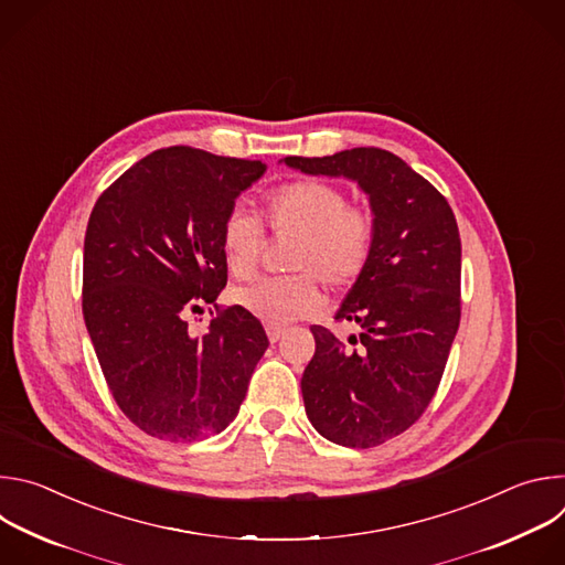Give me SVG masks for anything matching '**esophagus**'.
Masks as SVG:
<instances>
[{
	"mask_svg": "<svg viewBox=\"0 0 565 565\" xmlns=\"http://www.w3.org/2000/svg\"><path fill=\"white\" fill-rule=\"evenodd\" d=\"M266 333H268L270 342H277L286 333V327H281V324H266Z\"/></svg>",
	"mask_w": 565,
	"mask_h": 565,
	"instance_id": "obj_1",
	"label": "esophagus"
}]
</instances>
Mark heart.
Returning <instances> with one entry per match:
<instances>
[{
  "instance_id": "b5f03b06",
  "label": "heart",
  "mask_w": 565,
  "mask_h": 565,
  "mask_svg": "<svg viewBox=\"0 0 565 565\" xmlns=\"http://www.w3.org/2000/svg\"><path fill=\"white\" fill-rule=\"evenodd\" d=\"M259 216L275 234L297 236L288 277H262L232 290V301L268 324L315 315L324 297L319 281L333 290L353 286L369 266L375 244V218L366 207L349 205L342 188L321 179H299L270 190ZM264 246L262 223L232 210L221 225V255L232 277L255 273Z\"/></svg>"
}]
</instances>
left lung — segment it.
<instances>
[{
    "mask_svg": "<svg viewBox=\"0 0 565 565\" xmlns=\"http://www.w3.org/2000/svg\"><path fill=\"white\" fill-rule=\"evenodd\" d=\"M312 177H344L369 196L375 244L335 319L355 321L344 347L310 327L301 377L306 416L327 440L369 449L407 431L429 407L460 324V234L447 199L377 147L324 158L286 156Z\"/></svg>",
    "mask_w": 565,
    "mask_h": 565,
    "instance_id": "obj_1",
    "label": "left lung"
}]
</instances>
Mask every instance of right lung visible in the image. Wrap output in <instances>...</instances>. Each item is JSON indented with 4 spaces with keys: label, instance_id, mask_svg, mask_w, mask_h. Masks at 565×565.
Wrapping results in <instances>:
<instances>
[{
    "label": "right lung",
    "instance_id": "right-lung-1",
    "mask_svg": "<svg viewBox=\"0 0 565 565\" xmlns=\"http://www.w3.org/2000/svg\"><path fill=\"white\" fill-rule=\"evenodd\" d=\"M262 160L194 147L156 149L96 201L85 234L83 315L120 412L145 434L194 443L238 414L268 338L241 306L214 301L227 284L221 225ZM212 302L203 339L184 315Z\"/></svg>",
    "mask_w": 565,
    "mask_h": 565
}]
</instances>
